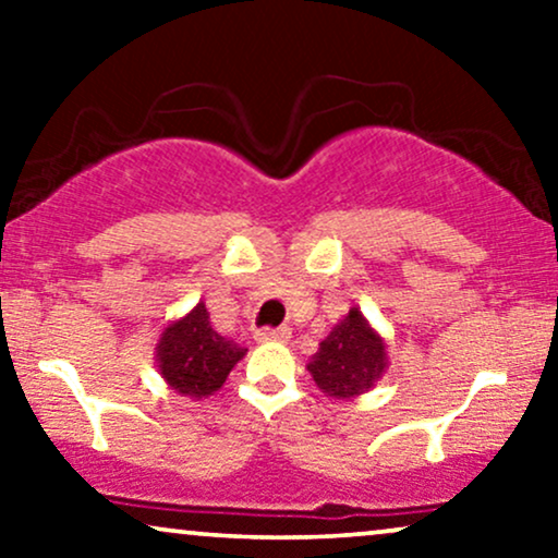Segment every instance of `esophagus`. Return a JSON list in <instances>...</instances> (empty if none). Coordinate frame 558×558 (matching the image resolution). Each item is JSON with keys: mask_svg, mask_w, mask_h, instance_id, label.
Masks as SVG:
<instances>
[{"mask_svg": "<svg viewBox=\"0 0 558 558\" xmlns=\"http://www.w3.org/2000/svg\"><path fill=\"white\" fill-rule=\"evenodd\" d=\"M259 343H272V341H288L291 338V330L288 328H262L254 332Z\"/></svg>", "mask_w": 558, "mask_h": 558, "instance_id": "obj_1", "label": "esophagus"}]
</instances>
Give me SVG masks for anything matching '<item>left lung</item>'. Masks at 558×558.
Listing matches in <instances>:
<instances>
[{
	"mask_svg": "<svg viewBox=\"0 0 558 558\" xmlns=\"http://www.w3.org/2000/svg\"><path fill=\"white\" fill-rule=\"evenodd\" d=\"M306 369L328 399H360L386 375V338L369 325L360 306H351L349 315L332 325L317 354L306 362Z\"/></svg>",
	"mask_w": 558,
	"mask_h": 558,
	"instance_id": "left-lung-1",
	"label": "left lung"
}]
</instances>
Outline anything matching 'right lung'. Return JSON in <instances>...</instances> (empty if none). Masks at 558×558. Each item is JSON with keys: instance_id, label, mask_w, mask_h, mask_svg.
<instances>
[{"instance_id": "add662e5", "label": "right lung", "mask_w": 558, "mask_h": 558, "mask_svg": "<svg viewBox=\"0 0 558 558\" xmlns=\"http://www.w3.org/2000/svg\"><path fill=\"white\" fill-rule=\"evenodd\" d=\"M246 356L241 343L220 336L209 323L204 301L189 315L172 319L159 336L155 362L170 390L185 399L202 401L222 388L230 369Z\"/></svg>"}]
</instances>
